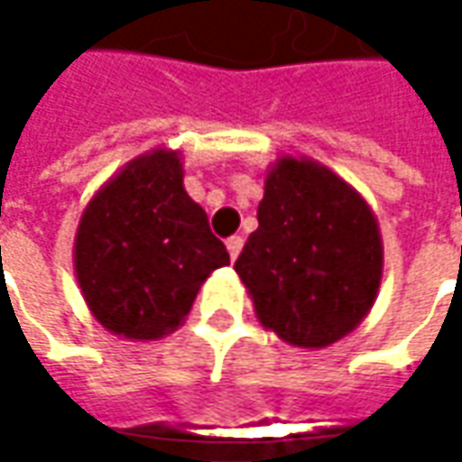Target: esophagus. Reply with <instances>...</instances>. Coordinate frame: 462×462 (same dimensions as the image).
<instances>
[{
	"mask_svg": "<svg viewBox=\"0 0 462 462\" xmlns=\"http://www.w3.org/2000/svg\"><path fill=\"white\" fill-rule=\"evenodd\" d=\"M241 246H244V239H241V236H231V239L226 241V249H228V254H231V259L239 257Z\"/></svg>",
	"mask_w": 462,
	"mask_h": 462,
	"instance_id": "obj_1",
	"label": "esophagus"
}]
</instances>
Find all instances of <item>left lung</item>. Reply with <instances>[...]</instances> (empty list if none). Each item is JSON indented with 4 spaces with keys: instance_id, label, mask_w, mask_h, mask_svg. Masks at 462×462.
<instances>
[{
    "instance_id": "8db88e82",
    "label": "left lung",
    "mask_w": 462,
    "mask_h": 462,
    "mask_svg": "<svg viewBox=\"0 0 462 462\" xmlns=\"http://www.w3.org/2000/svg\"><path fill=\"white\" fill-rule=\"evenodd\" d=\"M257 221L234 270L259 324L306 349L346 337L381 288L383 241L370 205L324 164L282 156L267 171Z\"/></svg>"
}]
</instances>
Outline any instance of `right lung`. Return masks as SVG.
<instances>
[{
	"label": "right lung",
	"instance_id": "add662e5",
	"mask_svg": "<svg viewBox=\"0 0 462 462\" xmlns=\"http://www.w3.org/2000/svg\"><path fill=\"white\" fill-rule=\"evenodd\" d=\"M180 152L128 162L81 213L74 273L92 316L125 339H162L185 321L208 275L228 264L182 185Z\"/></svg>",
	"mask_w": 462,
	"mask_h": 462
}]
</instances>
